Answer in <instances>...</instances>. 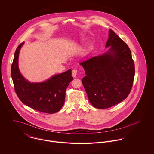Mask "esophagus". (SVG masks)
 Listing matches in <instances>:
<instances>
[{
    "mask_svg": "<svg viewBox=\"0 0 154 154\" xmlns=\"http://www.w3.org/2000/svg\"><path fill=\"white\" fill-rule=\"evenodd\" d=\"M72 76H73V77L76 78V75H77V70H76V69H73V70H72Z\"/></svg>",
    "mask_w": 154,
    "mask_h": 154,
    "instance_id": "1",
    "label": "esophagus"
}]
</instances>
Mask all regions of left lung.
Instances as JSON below:
<instances>
[{"instance_id": "obj_1", "label": "left lung", "mask_w": 154, "mask_h": 154, "mask_svg": "<svg viewBox=\"0 0 154 154\" xmlns=\"http://www.w3.org/2000/svg\"><path fill=\"white\" fill-rule=\"evenodd\" d=\"M106 47H109L106 53L80 63L86 74L82 82L89 101L99 109L111 107L128 97L135 72L129 47L111 29Z\"/></svg>"}]
</instances>
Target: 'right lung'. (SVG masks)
<instances>
[{
  "mask_svg": "<svg viewBox=\"0 0 154 154\" xmlns=\"http://www.w3.org/2000/svg\"><path fill=\"white\" fill-rule=\"evenodd\" d=\"M23 42L17 47L11 66V76L15 92L25 106L40 112L53 114L65 104L66 88L73 80L72 70L53 75L43 82H30L22 76L18 67V58Z\"/></svg>",
  "mask_w": 154,
  "mask_h": 154,
  "instance_id": "obj_1",
  "label": "right lung"
}]
</instances>
